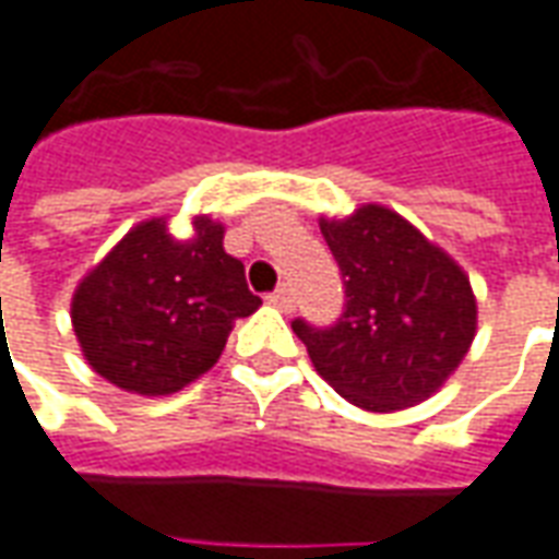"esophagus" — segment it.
Wrapping results in <instances>:
<instances>
[{
  "instance_id": "34e87169",
  "label": "esophagus",
  "mask_w": 559,
  "mask_h": 559,
  "mask_svg": "<svg viewBox=\"0 0 559 559\" xmlns=\"http://www.w3.org/2000/svg\"><path fill=\"white\" fill-rule=\"evenodd\" d=\"M267 304H273L276 310H283V313H288V310L295 307V301H292V288H286V286L273 288L271 295H267Z\"/></svg>"
}]
</instances>
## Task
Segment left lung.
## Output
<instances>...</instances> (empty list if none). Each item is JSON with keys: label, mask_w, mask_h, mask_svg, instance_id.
Masks as SVG:
<instances>
[{"label": "left lung", "mask_w": 559, "mask_h": 559, "mask_svg": "<svg viewBox=\"0 0 559 559\" xmlns=\"http://www.w3.org/2000/svg\"><path fill=\"white\" fill-rule=\"evenodd\" d=\"M344 276V313L331 325L295 319L317 371L365 411L429 399L475 341L478 304L460 264L402 215L361 206L319 222Z\"/></svg>", "instance_id": "left-lung-1"}]
</instances>
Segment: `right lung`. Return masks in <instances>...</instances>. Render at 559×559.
Instances as JSON below:
<instances>
[{"label":"right lung","mask_w":559,"mask_h":559,"mask_svg":"<svg viewBox=\"0 0 559 559\" xmlns=\"http://www.w3.org/2000/svg\"><path fill=\"white\" fill-rule=\"evenodd\" d=\"M222 237V225L198 218L182 242L152 218L84 276L72 325L96 374L127 392L169 395L213 368L234 319L261 304Z\"/></svg>","instance_id":"obj_1"}]
</instances>
